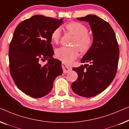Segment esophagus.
Returning <instances> with one entry per match:
<instances>
[{
  "instance_id": "obj_1",
  "label": "esophagus",
  "mask_w": 129,
  "mask_h": 129,
  "mask_svg": "<svg viewBox=\"0 0 129 129\" xmlns=\"http://www.w3.org/2000/svg\"><path fill=\"white\" fill-rule=\"evenodd\" d=\"M61 66H62V68L63 70V73H68L69 72H70V70H72V68H70V67L67 66L64 63H62V64H61Z\"/></svg>"
}]
</instances>
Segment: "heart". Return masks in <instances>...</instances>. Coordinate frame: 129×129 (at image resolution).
<instances>
[{"mask_svg": "<svg viewBox=\"0 0 129 129\" xmlns=\"http://www.w3.org/2000/svg\"><path fill=\"white\" fill-rule=\"evenodd\" d=\"M69 32L75 36L72 42L73 47H68L62 46L57 49L55 56L60 60L66 64H70L79 55V48L82 53H86L92 46L93 43V37L88 33V28L82 23L72 22L68 23L64 26ZM61 38V29L58 27L54 29L51 33L50 38L54 43H59ZM77 46L78 47H76Z\"/></svg>", "mask_w": 129, "mask_h": 129, "instance_id": "b5f03b06", "label": "heart"}]
</instances>
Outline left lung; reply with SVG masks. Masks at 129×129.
<instances>
[{
  "instance_id": "left-lung-1",
  "label": "left lung",
  "mask_w": 129,
  "mask_h": 129,
  "mask_svg": "<svg viewBox=\"0 0 129 129\" xmlns=\"http://www.w3.org/2000/svg\"><path fill=\"white\" fill-rule=\"evenodd\" d=\"M89 23L93 43L81 60L89 64L73 68L78 78L72 89L79 96L90 98L102 93L112 82L117 72L119 48L114 31L110 24L96 15L77 17Z\"/></svg>"
}]
</instances>
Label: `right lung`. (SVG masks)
I'll use <instances>...</instances> for the list:
<instances>
[{
	"label": "right lung",
	"instance_id": "obj_1",
	"mask_svg": "<svg viewBox=\"0 0 129 129\" xmlns=\"http://www.w3.org/2000/svg\"><path fill=\"white\" fill-rule=\"evenodd\" d=\"M42 15H35L17 26L9 50L10 75L20 90L40 98L52 90L54 79L61 75V63L54 54L50 35L63 23ZM48 60L43 66L42 61Z\"/></svg>",
	"mask_w": 129,
	"mask_h": 129
}]
</instances>
